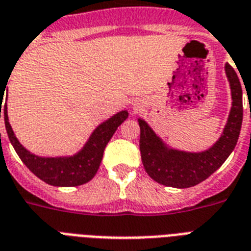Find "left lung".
I'll use <instances>...</instances> for the list:
<instances>
[{"mask_svg": "<svg viewBox=\"0 0 251 251\" xmlns=\"http://www.w3.org/2000/svg\"><path fill=\"white\" fill-rule=\"evenodd\" d=\"M226 73L232 90V109L223 135L204 152L191 153L167 149L153 130L143 120H138L141 127L139 150L142 163L153 181L178 189L195 186L218 171L234 150L244 114L242 88L237 74L229 64L226 65Z\"/></svg>", "mask_w": 251, "mask_h": 251, "instance_id": "obj_1", "label": "left lung"}]
</instances>
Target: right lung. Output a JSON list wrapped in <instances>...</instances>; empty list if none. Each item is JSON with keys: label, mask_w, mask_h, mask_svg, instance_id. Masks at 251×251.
<instances>
[{"label": "right lung", "mask_w": 251, "mask_h": 251, "mask_svg": "<svg viewBox=\"0 0 251 251\" xmlns=\"http://www.w3.org/2000/svg\"><path fill=\"white\" fill-rule=\"evenodd\" d=\"M0 100H3V91L0 92ZM3 106V118L9 139L13 145L14 150L17 151L18 156L21 160L32 172L33 175L43 179L44 182L53 185V186H79L88 182L96 175L100 163H101L102 153L105 150L108 142L117 130V127L125 121L129 113L122 110L120 113L114 114L113 117L102 122L99 125L88 142L86 143L82 151L70 157H40L29 153L23 146L19 143L11 126L9 124L7 117V106L6 102L0 104V118L1 108ZM1 135V134H0Z\"/></svg>", "instance_id": "obj_1"}]
</instances>
